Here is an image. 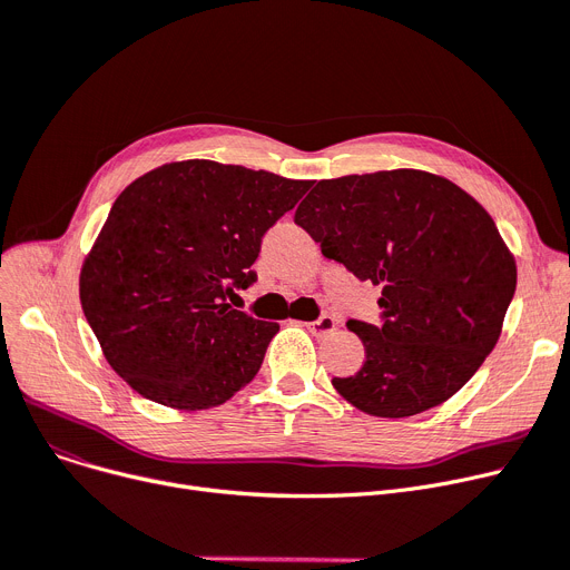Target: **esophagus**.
I'll list each match as a JSON object with an SVG mask.
<instances>
[{"instance_id":"obj_1","label":"esophagus","mask_w":570,"mask_h":570,"mask_svg":"<svg viewBox=\"0 0 570 570\" xmlns=\"http://www.w3.org/2000/svg\"><path fill=\"white\" fill-rule=\"evenodd\" d=\"M306 326H308V331L313 333V336H317V338H324V336H328V333L336 331L338 322L333 320L331 315H322L320 320H315V322H308Z\"/></svg>"}]
</instances>
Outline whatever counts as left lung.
<instances>
[{
	"label": "left lung",
	"instance_id": "obj_1",
	"mask_svg": "<svg viewBox=\"0 0 570 570\" xmlns=\"http://www.w3.org/2000/svg\"><path fill=\"white\" fill-rule=\"evenodd\" d=\"M358 281L382 287L380 324L350 320L365 361L333 386L356 410L405 419L442 405L494 350L515 259L490 214L421 170L324 179L294 214Z\"/></svg>",
	"mask_w": 570,
	"mask_h": 570
}]
</instances>
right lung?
Returning a JSON list of instances; mask_svg holds the SVG:
<instances>
[{
  "mask_svg": "<svg viewBox=\"0 0 570 570\" xmlns=\"http://www.w3.org/2000/svg\"><path fill=\"white\" fill-rule=\"evenodd\" d=\"M311 188L216 160L156 167L121 190L80 272V304L112 371L175 410H209L259 371L276 322L232 308L262 237Z\"/></svg>",
  "mask_w": 570,
  "mask_h": 570,
  "instance_id": "1",
  "label": "right lung"
}]
</instances>
